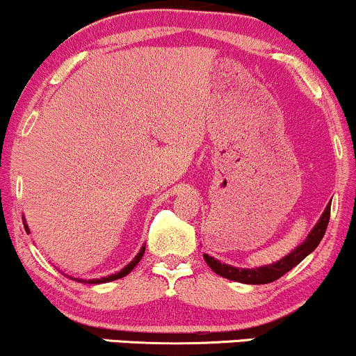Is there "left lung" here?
I'll use <instances>...</instances> for the list:
<instances>
[{
	"label": "left lung",
	"instance_id": "left-lung-1",
	"mask_svg": "<svg viewBox=\"0 0 356 356\" xmlns=\"http://www.w3.org/2000/svg\"><path fill=\"white\" fill-rule=\"evenodd\" d=\"M330 209H332V201H330L328 206H326V209L323 211L321 218L318 219L316 226L309 231L308 238H306L296 249H293L289 254H286L284 257H281L280 261H276V263L249 269V268H236V266H231V264L220 263V261L214 259V257L209 254H204V259H206L207 266H209L216 275L226 277V280L239 281V283H246V284L273 283V281L280 280V277L286 275L288 271H291V269L298 266L306 256L312 254L314 249H316L318 244H320V241L323 239V236H325L326 227H328Z\"/></svg>",
	"mask_w": 356,
	"mask_h": 356
}]
</instances>
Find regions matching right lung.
I'll list each match as a JSON object with an SVG mask.
<instances>
[{
	"instance_id": "right-lung-1",
	"label": "right lung",
	"mask_w": 356,
	"mask_h": 356,
	"mask_svg": "<svg viewBox=\"0 0 356 356\" xmlns=\"http://www.w3.org/2000/svg\"><path fill=\"white\" fill-rule=\"evenodd\" d=\"M23 222H24V220H23ZM24 229H26V232H30V229H28V226H26V224H24ZM144 252H145V246H142V248H140V251H138V254H137L136 257H134V259L130 261V263L127 264L125 268H122L120 271L115 273V275H110V276L100 277V280H79V277H70V280H75V281H79V283H88V284L110 283V281H115V280H118V277H124V276L129 275V273L132 271V269L137 266V264H138V261L142 259V256H144Z\"/></svg>"
}]
</instances>
